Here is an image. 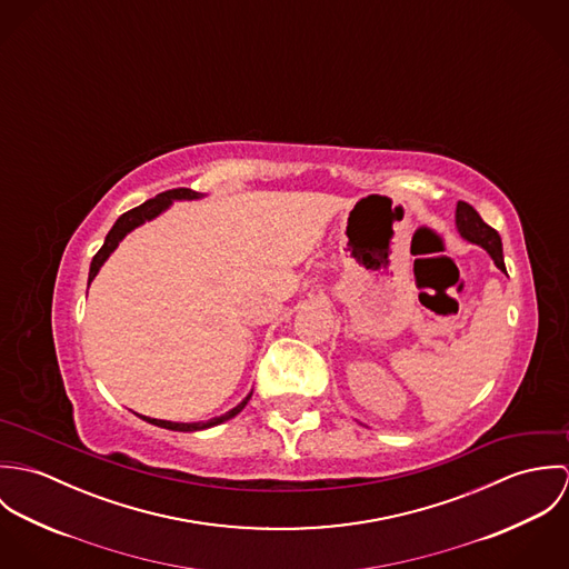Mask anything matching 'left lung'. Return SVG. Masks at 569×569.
<instances>
[{"mask_svg": "<svg viewBox=\"0 0 569 569\" xmlns=\"http://www.w3.org/2000/svg\"><path fill=\"white\" fill-rule=\"evenodd\" d=\"M456 230L458 234L469 243L480 244L488 256L492 258L495 267L506 273L503 264V251H501V239L499 234L482 221V217L465 201H458L456 206Z\"/></svg>", "mask_w": 569, "mask_h": 569, "instance_id": "left-lung-1", "label": "left lung"}]
</instances>
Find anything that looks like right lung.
I'll return each instance as SVG.
<instances>
[{
  "mask_svg": "<svg viewBox=\"0 0 569 569\" xmlns=\"http://www.w3.org/2000/svg\"><path fill=\"white\" fill-rule=\"evenodd\" d=\"M197 199H203V194H201V192H194V190H190V188H174V190L162 192V194H158L156 199H149V201H144L142 206H138V208L124 212V214L113 223V228H111L109 234L104 237V243L98 249V253L93 256V260H91V264H89L87 289H89L91 280L98 276L100 267L107 262V258L116 251V247L122 243V239H124L127 234H131L136 228L144 226L147 221L158 219L162 212H166V210L172 206V201H197ZM249 399H251V392L244 397L239 406L232 407L230 411H226V413H221V416H214V418H210V420H199V422H172V420H160V418H149V416H140V418L147 420V422H151V425H156V427L170 429V431H201V429H208V427H214V425H221V422L234 418V416L247 406Z\"/></svg>",
  "mask_w": 569,
  "mask_h": 569,
  "instance_id": "obj_1",
  "label": "right lung"
}]
</instances>
